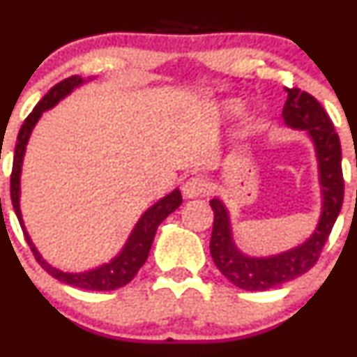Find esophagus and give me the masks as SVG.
<instances>
[{"instance_id": "1", "label": "esophagus", "mask_w": 357, "mask_h": 357, "mask_svg": "<svg viewBox=\"0 0 357 357\" xmlns=\"http://www.w3.org/2000/svg\"><path fill=\"white\" fill-rule=\"evenodd\" d=\"M185 195L188 199H197V197H204L208 192V183L207 179L202 176H192L188 181L185 183Z\"/></svg>"}]
</instances>
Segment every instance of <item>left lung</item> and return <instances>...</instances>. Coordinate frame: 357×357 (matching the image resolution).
I'll list each match as a JSON object with an SVG mask.
<instances>
[{"mask_svg": "<svg viewBox=\"0 0 357 357\" xmlns=\"http://www.w3.org/2000/svg\"><path fill=\"white\" fill-rule=\"evenodd\" d=\"M289 98L283 107L287 126L304 129L316 145L319 176L323 186V212L319 225L311 238L301 247L280 255L255 259L243 255L235 247L229 229L228 212L218 199L211 202L214 226L211 236V255L219 271L238 289L268 290L307 273L318 262L328 240L344 202V174H342V149L332 121L318 100L298 88H287Z\"/></svg>", "mask_w": 357, "mask_h": 357, "instance_id": "obj_1", "label": "left lung"}]
</instances>
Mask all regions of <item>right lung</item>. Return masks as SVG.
<instances>
[{"label": "right lung", "mask_w": 357, "mask_h": 357, "mask_svg": "<svg viewBox=\"0 0 357 357\" xmlns=\"http://www.w3.org/2000/svg\"><path fill=\"white\" fill-rule=\"evenodd\" d=\"M82 82L81 77L77 75H72V77L63 79L59 84L53 86L41 100H39L38 105L34 107V110L27 115V119L24 121L22 128L19 131V138H17L15 145V157H13V167H12V176H10V195H12V204L15 208V214L19 218L20 226L24 229V236L27 240L29 247H31L32 254H34L36 261L41 264V268L45 269L48 275H52L53 278H56L59 282L67 283L70 287H77L82 290H96V291H107V290H117L121 287L128 285L132 278L136 276V273L139 271L143 264H145L146 257L150 254V248H152L153 236H155L158 225L167 218L171 212H174L176 208L181 205V193L179 190H174L171 195L164 197L162 200H158L153 207H150L145 214L142 215V219L138 221V225L132 229L131 236H129L128 243H126L124 250L109 262V264L100 266L98 269H93L88 273H77V275H72V273H63L60 269L52 268L46 261H43L41 255L38 254L34 245H32L31 238L25 233L24 222H22V214H20L19 207V195H20V169H22V160H24V152L25 145H27V139L31 136L32 128L38 122V119L41 117V114L46 109H52L55 103H59L63 96L68 95L75 86H79Z\"/></svg>", "instance_id": "obj_1"}]
</instances>
